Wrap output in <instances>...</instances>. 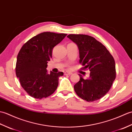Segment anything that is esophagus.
Returning <instances> with one entry per match:
<instances>
[{
    "label": "esophagus",
    "mask_w": 132,
    "mask_h": 132,
    "mask_svg": "<svg viewBox=\"0 0 132 132\" xmlns=\"http://www.w3.org/2000/svg\"><path fill=\"white\" fill-rule=\"evenodd\" d=\"M72 74V72H64V75H71Z\"/></svg>",
    "instance_id": "34e87169"
}]
</instances>
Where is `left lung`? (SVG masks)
I'll list each match as a JSON object with an SVG mask.
<instances>
[{
	"mask_svg": "<svg viewBox=\"0 0 132 132\" xmlns=\"http://www.w3.org/2000/svg\"><path fill=\"white\" fill-rule=\"evenodd\" d=\"M67 37L77 45L80 63L90 71V77L74 85L77 95L87 102L102 98L109 92L116 78L115 62L103 45L94 38L84 34H69Z\"/></svg>",
	"mask_w": 132,
	"mask_h": 132,
	"instance_id": "8db88e82",
	"label": "left lung"
}]
</instances>
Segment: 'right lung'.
<instances>
[{"mask_svg": "<svg viewBox=\"0 0 132 132\" xmlns=\"http://www.w3.org/2000/svg\"><path fill=\"white\" fill-rule=\"evenodd\" d=\"M67 34L43 32L31 38L17 55L16 75L22 88L31 97L47 98L56 90L59 77L63 72L48 73L46 68L52 57V49Z\"/></svg>", "mask_w": 132, "mask_h": 132, "instance_id": "right-lung-1", "label": "right lung"}]
</instances>
